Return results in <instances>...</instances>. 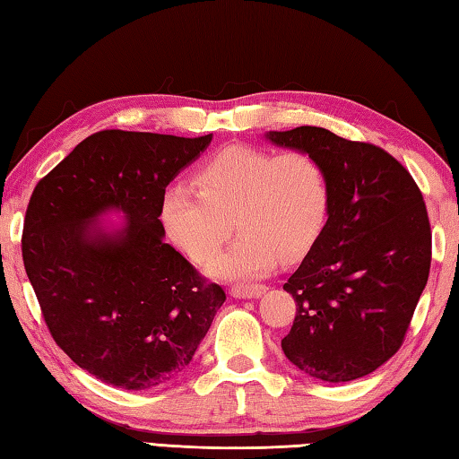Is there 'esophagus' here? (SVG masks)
Wrapping results in <instances>:
<instances>
[{"instance_id": "34e87169", "label": "esophagus", "mask_w": 459, "mask_h": 459, "mask_svg": "<svg viewBox=\"0 0 459 459\" xmlns=\"http://www.w3.org/2000/svg\"><path fill=\"white\" fill-rule=\"evenodd\" d=\"M265 291H267V285H263V283H253V285L237 283V285L230 287L232 298H243V299L259 298V295H263Z\"/></svg>"}]
</instances>
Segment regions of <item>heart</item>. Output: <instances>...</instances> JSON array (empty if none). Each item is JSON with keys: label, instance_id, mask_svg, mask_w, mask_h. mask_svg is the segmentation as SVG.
Masks as SVG:
<instances>
[{"label": "heart", "instance_id": "heart-1", "mask_svg": "<svg viewBox=\"0 0 459 459\" xmlns=\"http://www.w3.org/2000/svg\"><path fill=\"white\" fill-rule=\"evenodd\" d=\"M194 186L196 192L180 186L166 192L161 221L169 238L198 265L221 253L235 221L240 237L211 267L216 277H257L279 257H301L330 219V172L304 150L277 155L229 145L198 169Z\"/></svg>", "mask_w": 459, "mask_h": 459}]
</instances>
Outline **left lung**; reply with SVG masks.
<instances>
[{
  "instance_id": "1",
  "label": "left lung",
  "mask_w": 459,
  "mask_h": 459,
  "mask_svg": "<svg viewBox=\"0 0 459 459\" xmlns=\"http://www.w3.org/2000/svg\"><path fill=\"white\" fill-rule=\"evenodd\" d=\"M267 137L317 155L332 180L328 224L283 285L298 309L283 352L325 383L367 377L401 348L429 277L423 194L375 143L312 126Z\"/></svg>"
}]
</instances>
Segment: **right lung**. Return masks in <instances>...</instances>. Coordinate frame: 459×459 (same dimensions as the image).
<instances>
[{"label":"right lung","instance_id":"right-lung-1","mask_svg":"<svg viewBox=\"0 0 459 459\" xmlns=\"http://www.w3.org/2000/svg\"><path fill=\"white\" fill-rule=\"evenodd\" d=\"M212 134L176 137L105 129L36 184L22 257L52 338L89 375L145 391L188 367L227 299L164 240L166 186ZM117 207L126 229L91 221Z\"/></svg>","mask_w":459,"mask_h":459}]
</instances>
